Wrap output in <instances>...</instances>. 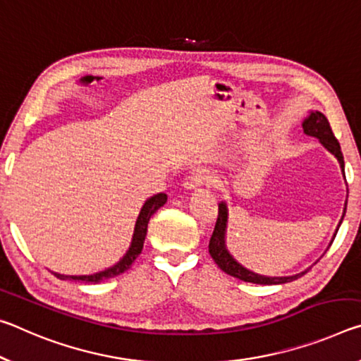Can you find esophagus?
Returning a JSON list of instances; mask_svg holds the SVG:
<instances>
[{"instance_id":"obj_1","label":"esophagus","mask_w":361,"mask_h":361,"mask_svg":"<svg viewBox=\"0 0 361 361\" xmlns=\"http://www.w3.org/2000/svg\"><path fill=\"white\" fill-rule=\"evenodd\" d=\"M209 182H211L209 171L197 169V171H193L192 174H188V177L184 182V187L187 188V190H195V188L209 184Z\"/></svg>"}]
</instances>
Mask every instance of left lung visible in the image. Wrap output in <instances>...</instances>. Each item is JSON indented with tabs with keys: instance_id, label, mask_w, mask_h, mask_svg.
<instances>
[{
	"instance_id": "left-lung-1",
	"label": "left lung",
	"mask_w": 361,
	"mask_h": 361,
	"mask_svg": "<svg viewBox=\"0 0 361 361\" xmlns=\"http://www.w3.org/2000/svg\"><path fill=\"white\" fill-rule=\"evenodd\" d=\"M302 129H304V134L312 135V137L318 139V142H320L324 149H326L331 153V155L336 157V159L339 161L342 176H344V179H345L344 157H342L341 145H339L338 139L334 137L333 131H331L328 118L324 116L322 111L310 110L309 116H307L305 120L302 121ZM345 185H347V182H345ZM347 193H348V190H347ZM345 209H347V200L344 203V212H342V217L339 221L338 228H336L334 236H336V233H338V230H339L341 224H342V219H344ZM227 221H228L227 204L221 202L219 203V214H217L216 226H214V230H212V235H211V240H209V254H211V257L214 259L217 267L226 271L227 275L235 276V279H238L241 281L256 283V285H283V283L294 281V280H298V279H300V276L307 274V270H309V269L300 271V274L289 275V276H265V275H259V274H256V271L243 267V265L236 261V259L227 250V245H226ZM334 236H333V240H331V243L334 241ZM331 243H329V246H331Z\"/></svg>"
}]
</instances>
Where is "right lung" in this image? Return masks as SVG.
<instances>
[{"instance_id": "add662e5", "label": "right lung", "mask_w": 361, "mask_h": 361, "mask_svg": "<svg viewBox=\"0 0 361 361\" xmlns=\"http://www.w3.org/2000/svg\"><path fill=\"white\" fill-rule=\"evenodd\" d=\"M166 200H168L166 193H157L153 195V197L147 198V202L140 208L137 221H135L134 233H133L131 245H129V250L115 265H111V267L105 269L102 271H97V274H92V275H62V274H56V271H52V274L61 280H75V281H82V283H92V285H96V283H100L104 280L114 279L116 275L125 274V271L131 267L135 259H137L142 247H144L147 226H149L150 217L155 214V212L161 208L164 203H166Z\"/></svg>"}]
</instances>
